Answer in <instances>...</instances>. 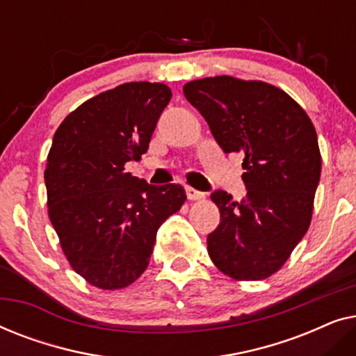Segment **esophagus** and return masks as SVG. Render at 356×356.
Segmentation results:
<instances>
[{"label":"esophagus","instance_id":"obj_1","mask_svg":"<svg viewBox=\"0 0 356 356\" xmlns=\"http://www.w3.org/2000/svg\"><path fill=\"white\" fill-rule=\"evenodd\" d=\"M186 194H188L189 201H201V199L206 197V194L201 193V191H197V189H194L191 186L186 188Z\"/></svg>","mask_w":356,"mask_h":356}]
</instances>
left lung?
I'll list each match as a JSON object with an SVG mask.
<instances>
[{"mask_svg":"<svg viewBox=\"0 0 356 356\" xmlns=\"http://www.w3.org/2000/svg\"><path fill=\"white\" fill-rule=\"evenodd\" d=\"M225 154L241 152V202L218 191L211 199L220 223L207 252L235 280L275 274L308 232L321 177L318 134L306 111L279 87L232 76L204 77L183 87Z\"/></svg>","mask_w":356,"mask_h":356,"instance_id":"left-lung-1","label":"left lung"}]
</instances>
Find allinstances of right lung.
<instances>
[{"label":"right lung","mask_w":356,"mask_h":356,"mask_svg":"<svg viewBox=\"0 0 356 356\" xmlns=\"http://www.w3.org/2000/svg\"><path fill=\"white\" fill-rule=\"evenodd\" d=\"M172 90L126 82L92 97L58 126L47 157L48 217L72 269L102 290L124 289L147 269L160 225L186 201L179 184L126 173L140 160Z\"/></svg>","instance_id":"right-lung-1"}]
</instances>
